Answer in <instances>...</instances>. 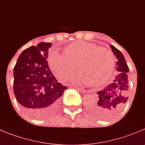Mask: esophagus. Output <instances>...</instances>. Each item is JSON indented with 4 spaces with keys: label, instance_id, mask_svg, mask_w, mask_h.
Listing matches in <instances>:
<instances>
[{
    "label": "esophagus",
    "instance_id": "34e87169",
    "mask_svg": "<svg viewBox=\"0 0 145 145\" xmlns=\"http://www.w3.org/2000/svg\"><path fill=\"white\" fill-rule=\"evenodd\" d=\"M74 88L76 89V90H77V91H79V92L83 93V94H84V93H86V91H85L84 89H81V88H78V87H74Z\"/></svg>",
    "mask_w": 145,
    "mask_h": 145
}]
</instances>
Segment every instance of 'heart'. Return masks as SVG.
<instances>
[{
    "label": "heart",
    "instance_id": "b5f03b06",
    "mask_svg": "<svg viewBox=\"0 0 145 145\" xmlns=\"http://www.w3.org/2000/svg\"><path fill=\"white\" fill-rule=\"evenodd\" d=\"M63 56L51 54L48 65L54 74L62 80L69 79L76 71L73 80L76 83L98 86L106 82L113 72L114 58L109 50L85 40H76L63 51Z\"/></svg>",
    "mask_w": 145,
    "mask_h": 145
}]
</instances>
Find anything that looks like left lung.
<instances>
[{"label": "left lung", "instance_id": "8db88e82", "mask_svg": "<svg viewBox=\"0 0 145 145\" xmlns=\"http://www.w3.org/2000/svg\"><path fill=\"white\" fill-rule=\"evenodd\" d=\"M110 48L117 58V76L113 82L97 91L98 100L89 106V112L100 120H107L114 118L121 112L127 101L129 90L127 73L129 68L123 54L114 46Z\"/></svg>", "mask_w": 145, "mask_h": 145}]
</instances>
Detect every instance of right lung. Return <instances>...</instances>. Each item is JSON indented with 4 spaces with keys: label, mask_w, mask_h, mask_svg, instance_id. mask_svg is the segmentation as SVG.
Listing matches in <instances>:
<instances>
[{
    "label": "right lung",
    "mask_w": 145,
    "mask_h": 145,
    "mask_svg": "<svg viewBox=\"0 0 145 145\" xmlns=\"http://www.w3.org/2000/svg\"><path fill=\"white\" fill-rule=\"evenodd\" d=\"M51 43L40 42L24 50L13 69V91L18 102L30 117L37 120L53 115L67 86L58 82L48 67Z\"/></svg>",
    "instance_id": "1"
}]
</instances>
